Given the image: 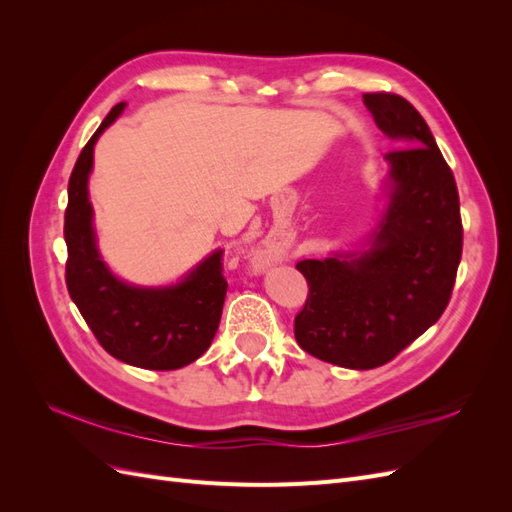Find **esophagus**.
<instances>
[{"label":"esophagus","mask_w":512,"mask_h":512,"mask_svg":"<svg viewBox=\"0 0 512 512\" xmlns=\"http://www.w3.org/2000/svg\"><path fill=\"white\" fill-rule=\"evenodd\" d=\"M269 258H271V256H269V254H262V256H260V262H267V260H269Z\"/></svg>","instance_id":"34e87169"}]
</instances>
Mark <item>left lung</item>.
<instances>
[{"label":"left lung","mask_w":512,"mask_h":512,"mask_svg":"<svg viewBox=\"0 0 512 512\" xmlns=\"http://www.w3.org/2000/svg\"><path fill=\"white\" fill-rule=\"evenodd\" d=\"M389 151L386 205L363 250L301 260L309 286L294 318L297 344L320 361L374 369L436 324L451 301L463 247L453 170L416 108L397 94H365Z\"/></svg>","instance_id":"obj_1"}]
</instances>
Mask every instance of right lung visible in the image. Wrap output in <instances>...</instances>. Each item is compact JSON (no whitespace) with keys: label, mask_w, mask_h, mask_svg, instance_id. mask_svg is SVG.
Returning a JSON list of instances; mask_svg holds the SVG:
<instances>
[{"label":"right lung","mask_w":512,"mask_h":512,"mask_svg":"<svg viewBox=\"0 0 512 512\" xmlns=\"http://www.w3.org/2000/svg\"><path fill=\"white\" fill-rule=\"evenodd\" d=\"M123 108L126 102H119L104 117L68 181L66 284L108 354L143 369H179L207 352L220 327L228 288L222 275V250L200 260L181 282L158 288L123 282L106 267L96 241L87 181L98 138Z\"/></svg>","instance_id":"1"}]
</instances>
